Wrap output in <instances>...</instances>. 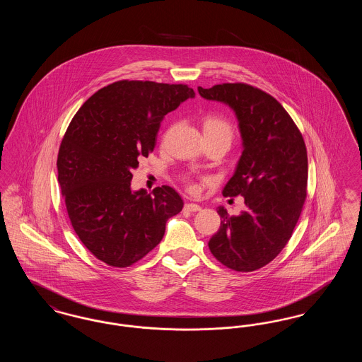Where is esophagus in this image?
Instances as JSON below:
<instances>
[{"label": "esophagus", "instance_id": "obj_1", "mask_svg": "<svg viewBox=\"0 0 362 362\" xmlns=\"http://www.w3.org/2000/svg\"><path fill=\"white\" fill-rule=\"evenodd\" d=\"M185 209H186V210H189V211H199V210H201V206H199V205H197V204H186V205H185Z\"/></svg>", "mask_w": 362, "mask_h": 362}]
</instances>
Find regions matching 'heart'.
Segmentation results:
<instances>
[{"instance_id":"b5f03b06","label":"heart","mask_w":362,"mask_h":362,"mask_svg":"<svg viewBox=\"0 0 362 362\" xmlns=\"http://www.w3.org/2000/svg\"><path fill=\"white\" fill-rule=\"evenodd\" d=\"M204 133L206 136H216L220 137L225 144L229 146L232 137H233V129L230 126V123L221 118V117H207L204 122Z\"/></svg>"}]
</instances>
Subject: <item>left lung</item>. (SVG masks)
<instances>
[{
	"label": "left lung",
	"mask_w": 362,
	"mask_h": 362,
	"mask_svg": "<svg viewBox=\"0 0 362 362\" xmlns=\"http://www.w3.org/2000/svg\"><path fill=\"white\" fill-rule=\"evenodd\" d=\"M199 95L224 103L239 122L243 153L224 197H244L239 216L218 206L221 226L209 240L214 258L236 272H254L282 251L307 197L308 158L301 133L273 96L247 84H220Z\"/></svg>",
	"instance_id": "left-lung-1"
}]
</instances>
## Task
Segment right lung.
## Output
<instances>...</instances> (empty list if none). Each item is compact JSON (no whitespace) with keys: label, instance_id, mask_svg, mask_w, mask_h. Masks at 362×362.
Masks as SVG:
<instances>
[{"label":"right lung","instance_id":"1","mask_svg":"<svg viewBox=\"0 0 362 362\" xmlns=\"http://www.w3.org/2000/svg\"><path fill=\"white\" fill-rule=\"evenodd\" d=\"M192 88L153 81H117L92 95L70 122L57 160L70 223L104 263L127 267L161 241L168 218L183 209L170 186L132 189L133 170L155 149L164 117Z\"/></svg>","mask_w":362,"mask_h":362}]
</instances>
